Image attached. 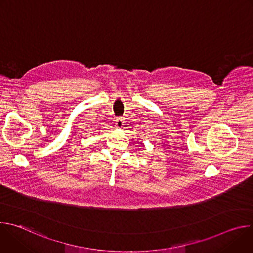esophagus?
<instances>
[{
	"label": "esophagus",
	"instance_id": "34e87169",
	"mask_svg": "<svg viewBox=\"0 0 253 253\" xmlns=\"http://www.w3.org/2000/svg\"><path fill=\"white\" fill-rule=\"evenodd\" d=\"M115 123H116V127L117 128H122L123 125H124V120L121 117H118V118H116Z\"/></svg>",
	"mask_w": 253,
	"mask_h": 253
}]
</instances>
